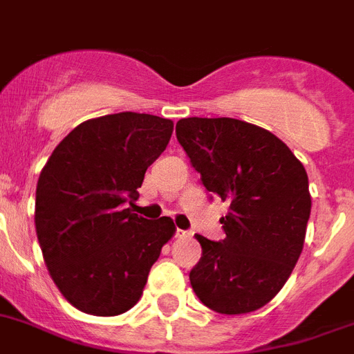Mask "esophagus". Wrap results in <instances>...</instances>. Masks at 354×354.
Returning a JSON list of instances; mask_svg holds the SVG:
<instances>
[{
    "mask_svg": "<svg viewBox=\"0 0 354 354\" xmlns=\"http://www.w3.org/2000/svg\"><path fill=\"white\" fill-rule=\"evenodd\" d=\"M192 232L189 231H184V229H175V238H186L189 236Z\"/></svg>",
    "mask_w": 354,
    "mask_h": 354,
    "instance_id": "1",
    "label": "esophagus"
}]
</instances>
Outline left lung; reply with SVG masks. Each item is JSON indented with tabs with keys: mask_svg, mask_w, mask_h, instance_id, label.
<instances>
[{
	"mask_svg": "<svg viewBox=\"0 0 354 354\" xmlns=\"http://www.w3.org/2000/svg\"><path fill=\"white\" fill-rule=\"evenodd\" d=\"M175 134L207 192L229 202L220 218L225 238L197 234L193 292L225 315L259 310L303 252L312 211L303 162L272 132L234 118H184Z\"/></svg>",
	"mask_w": 354,
	"mask_h": 354,
	"instance_id": "left-lung-1",
	"label": "left lung"
}]
</instances>
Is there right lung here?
Returning a JSON list of instances; mask_svg holds the SVG:
<instances>
[{
    "mask_svg": "<svg viewBox=\"0 0 354 354\" xmlns=\"http://www.w3.org/2000/svg\"><path fill=\"white\" fill-rule=\"evenodd\" d=\"M174 122L140 113L93 118L57 145L35 192V231L60 294L89 315L131 310L174 220L143 218L138 201L145 171L165 152Z\"/></svg>",
    "mask_w": 354,
    "mask_h": 354,
    "instance_id": "obj_1",
    "label": "right lung"
}]
</instances>
